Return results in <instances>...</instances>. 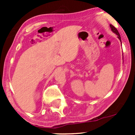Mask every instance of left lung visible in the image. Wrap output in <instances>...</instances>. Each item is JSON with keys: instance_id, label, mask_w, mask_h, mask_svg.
Wrapping results in <instances>:
<instances>
[{"instance_id": "8db88e82", "label": "left lung", "mask_w": 135, "mask_h": 135, "mask_svg": "<svg viewBox=\"0 0 135 135\" xmlns=\"http://www.w3.org/2000/svg\"><path fill=\"white\" fill-rule=\"evenodd\" d=\"M110 28H111V29H112V31H113V32H114V33H115L117 35H118V38L119 39V40H121V37H120V35H119V32H118V30H117V28H115V27H114V26H113L112 25H110Z\"/></svg>"}]
</instances>
